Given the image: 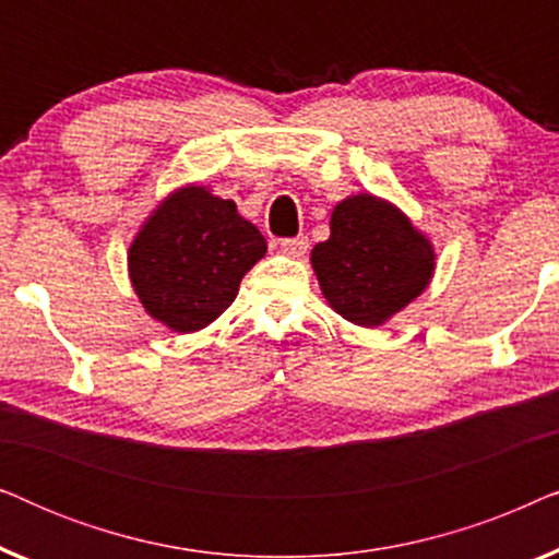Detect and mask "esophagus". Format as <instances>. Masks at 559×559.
Segmentation results:
<instances>
[{
    "label": "esophagus",
    "mask_w": 559,
    "mask_h": 559,
    "mask_svg": "<svg viewBox=\"0 0 559 559\" xmlns=\"http://www.w3.org/2000/svg\"><path fill=\"white\" fill-rule=\"evenodd\" d=\"M280 249L289 257H305V254H308V249H310V239H308V236H302V234L295 236V239H282Z\"/></svg>",
    "instance_id": "34e87169"
}]
</instances>
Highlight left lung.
Here are the masks:
<instances>
[{
    "mask_svg": "<svg viewBox=\"0 0 559 559\" xmlns=\"http://www.w3.org/2000/svg\"><path fill=\"white\" fill-rule=\"evenodd\" d=\"M312 270L335 312L377 328L427 287L430 241L407 216L369 193L346 198L331 216V239L312 249Z\"/></svg>",
    "mask_w": 559,
    "mask_h": 559,
    "instance_id": "obj_1",
    "label": "left lung"
}]
</instances>
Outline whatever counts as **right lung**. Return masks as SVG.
Returning <instances> with one entry per match:
<instances>
[{"label":"right lung","instance_id":"1","mask_svg":"<svg viewBox=\"0 0 559 559\" xmlns=\"http://www.w3.org/2000/svg\"><path fill=\"white\" fill-rule=\"evenodd\" d=\"M257 226L234 201L182 188L152 213L129 249V277L152 318L178 333L213 323L264 257Z\"/></svg>","mask_w":559,"mask_h":559}]
</instances>
